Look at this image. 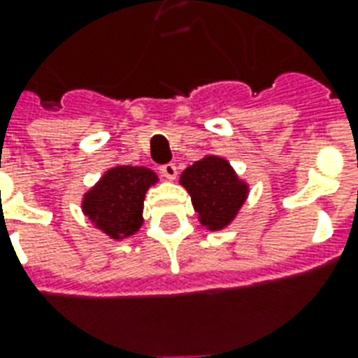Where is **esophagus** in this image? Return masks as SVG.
<instances>
[{"instance_id": "34e87169", "label": "esophagus", "mask_w": 358, "mask_h": 358, "mask_svg": "<svg viewBox=\"0 0 358 358\" xmlns=\"http://www.w3.org/2000/svg\"><path fill=\"white\" fill-rule=\"evenodd\" d=\"M161 174H163L164 178L174 180L176 178V174H178V169H176V164L174 163H166L161 166Z\"/></svg>"}]
</instances>
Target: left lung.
I'll use <instances>...</instances> for the list:
<instances>
[{
  "mask_svg": "<svg viewBox=\"0 0 358 358\" xmlns=\"http://www.w3.org/2000/svg\"><path fill=\"white\" fill-rule=\"evenodd\" d=\"M180 184L192 197L199 222L213 232L232 222L249 194L248 184L218 155L203 157L187 166L180 176Z\"/></svg>",
  "mask_w": 358,
  "mask_h": 358,
  "instance_id": "left-lung-1",
  "label": "left lung"
}]
</instances>
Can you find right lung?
Returning <instances> with one entry per match:
<instances>
[{
    "label": "right lung",
    "instance_id": "1",
    "mask_svg": "<svg viewBox=\"0 0 358 358\" xmlns=\"http://www.w3.org/2000/svg\"><path fill=\"white\" fill-rule=\"evenodd\" d=\"M157 180L155 172L145 166H113L84 195L82 210L110 240H124L143 224L145 192L155 186Z\"/></svg>",
    "mask_w": 358,
    "mask_h": 358
}]
</instances>
